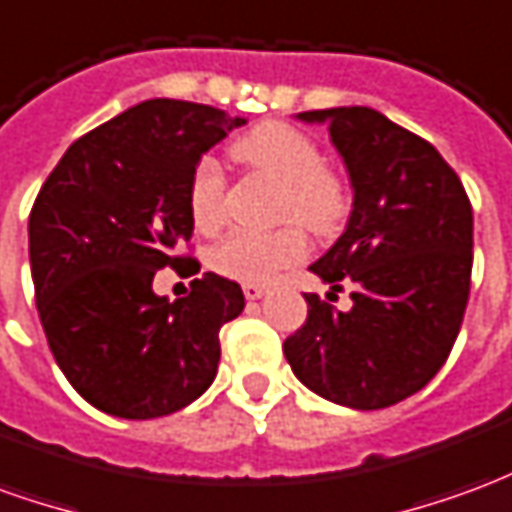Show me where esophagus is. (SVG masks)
Segmentation results:
<instances>
[{"label": "esophagus", "instance_id": "34e87169", "mask_svg": "<svg viewBox=\"0 0 512 512\" xmlns=\"http://www.w3.org/2000/svg\"><path fill=\"white\" fill-rule=\"evenodd\" d=\"M263 293H266V288H263V285H255V282H246L244 285V296L249 301L263 299Z\"/></svg>", "mask_w": 512, "mask_h": 512}]
</instances>
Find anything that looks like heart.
<instances>
[{
  "mask_svg": "<svg viewBox=\"0 0 512 512\" xmlns=\"http://www.w3.org/2000/svg\"><path fill=\"white\" fill-rule=\"evenodd\" d=\"M233 156L282 186L279 216L296 219L312 233H332L345 216L343 180L323 167L321 147L288 123H263L241 136ZM191 222L211 233L224 222V175L213 158H202L189 183ZM307 255V238L299 227L277 233H233L213 249L211 266L235 282H271L282 268Z\"/></svg>",
  "mask_w": 512,
  "mask_h": 512,
  "instance_id": "heart-1",
  "label": "heart"
}]
</instances>
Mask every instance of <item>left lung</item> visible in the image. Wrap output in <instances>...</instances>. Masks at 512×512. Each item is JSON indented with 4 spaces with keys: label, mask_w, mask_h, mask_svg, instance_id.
I'll use <instances>...</instances> for the list:
<instances>
[{
    "label": "left lung",
    "mask_w": 512,
    "mask_h": 512,
    "mask_svg": "<svg viewBox=\"0 0 512 512\" xmlns=\"http://www.w3.org/2000/svg\"><path fill=\"white\" fill-rule=\"evenodd\" d=\"M326 123L354 189L345 233L310 266L354 307L315 293L282 351L301 384L337 406L376 411L419 392L447 362L472 282V205L422 136L370 106L296 115Z\"/></svg>",
    "instance_id": "obj_1"
}]
</instances>
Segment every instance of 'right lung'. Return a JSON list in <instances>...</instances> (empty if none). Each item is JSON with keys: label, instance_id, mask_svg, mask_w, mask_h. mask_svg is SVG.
I'll return each mask as SVG.
<instances>
[{"label": "right lung", "instance_id": "obj_1", "mask_svg": "<svg viewBox=\"0 0 512 512\" xmlns=\"http://www.w3.org/2000/svg\"><path fill=\"white\" fill-rule=\"evenodd\" d=\"M244 117L153 98L76 139L29 213V266L43 332L79 395L123 419L167 417L213 384L219 329L244 310L219 274L169 301L158 268L200 271L180 257L194 222L189 183L202 153Z\"/></svg>", "mask_w": 512, "mask_h": 512}]
</instances>
